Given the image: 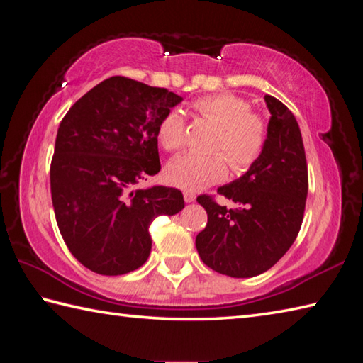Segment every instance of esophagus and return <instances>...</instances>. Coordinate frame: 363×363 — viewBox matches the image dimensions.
<instances>
[{"label":"esophagus","instance_id":"obj_1","mask_svg":"<svg viewBox=\"0 0 363 363\" xmlns=\"http://www.w3.org/2000/svg\"><path fill=\"white\" fill-rule=\"evenodd\" d=\"M195 194H192V192H184V200H186V203H192V201H195Z\"/></svg>","mask_w":363,"mask_h":363}]
</instances>
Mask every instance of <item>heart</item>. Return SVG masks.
Listing matches in <instances>:
<instances>
[{
  "label": "heart",
  "mask_w": 363,
  "mask_h": 363,
  "mask_svg": "<svg viewBox=\"0 0 363 363\" xmlns=\"http://www.w3.org/2000/svg\"><path fill=\"white\" fill-rule=\"evenodd\" d=\"M196 113L217 125L213 149L222 152L201 155L195 152L174 157L167 167L173 186L199 192L222 181L227 162L235 173H245L259 160L267 144V122L252 111L249 100L235 94L201 96L194 103ZM157 141L164 150H177L186 141V121L179 109H171L157 127Z\"/></svg>",
  "instance_id": "b5f03b06"
}]
</instances>
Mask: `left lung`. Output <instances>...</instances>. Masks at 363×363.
<instances>
[{
  "label": "left lung",
  "instance_id": "obj_1",
  "mask_svg": "<svg viewBox=\"0 0 363 363\" xmlns=\"http://www.w3.org/2000/svg\"><path fill=\"white\" fill-rule=\"evenodd\" d=\"M269 111L267 144L245 174L217 189L236 209L209 195L196 201L208 223L196 235L201 260L232 278H252L272 268L300 232L308 195V164L300 127L286 104L265 95Z\"/></svg>",
  "mask_w": 363,
  "mask_h": 363
}]
</instances>
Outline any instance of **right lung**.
<instances>
[{"mask_svg": "<svg viewBox=\"0 0 363 363\" xmlns=\"http://www.w3.org/2000/svg\"><path fill=\"white\" fill-rule=\"evenodd\" d=\"M181 101L167 89L114 76L63 117L50 163L52 204L71 254L91 272H135L152 247L150 222L184 208L177 189H133L160 171L157 127Z\"/></svg>", "mask_w": 363, "mask_h": 363, "instance_id": "right-lung-1", "label": "right lung"}]
</instances>
